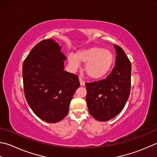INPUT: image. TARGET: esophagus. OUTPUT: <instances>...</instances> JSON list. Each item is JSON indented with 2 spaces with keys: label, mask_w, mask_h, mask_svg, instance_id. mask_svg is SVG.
<instances>
[{
  "label": "esophagus",
  "mask_w": 157,
  "mask_h": 157,
  "mask_svg": "<svg viewBox=\"0 0 157 157\" xmlns=\"http://www.w3.org/2000/svg\"><path fill=\"white\" fill-rule=\"evenodd\" d=\"M79 83H80L81 86H84L85 85V82L84 80H83L82 78H79Z\"/></svg>",
  "instance_id": "esophagus-1"
}]
</instances>
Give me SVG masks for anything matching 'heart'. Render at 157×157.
Segmentation results:
<instances>
[{"mask_svg": "<svg viewBox=\"0 0 157 157\" xmlns=\"http://www.w3.org/2000/svg\"><path fill=\"white\" fill-rule=\"evenodd\" d=\"M68 62L74 70L79 68L80 63H86L85 71L89 78L99 79L106 76L111 71L114 63V55L109 50L92 47L79 50L75 55L69 54Z\"/></svg>", "mask_w": 157, "mask_h": 157, "instance_id": "b5f03b06", "label": "heart"}]
</instances>
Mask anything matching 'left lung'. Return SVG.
Returning <instances> with one entry per match:
<instances>
[{"instance_id":"1","label":"left lung","mask_w":157,"mask_h":157,"mask_svg":"<svg viewBox=\"0 0 157 157\" xmlns=\"http://www.w3.org/2000/svg\"><path fill=\"white\" fill-rule=\"evenodd\" d=\"M116 50V65L105 79L86 83L89 113L99 121H107L121 113L131 90V64L124 51L118 45Z\"/></svg>"}]
</instances>
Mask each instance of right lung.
I'll return each instance as SVG.
<instances>
[{
  "label": "right lung",
  "mask_w": 157,
  "mask_h": 157,
  "mask_svg": "<svg viewBox=\"0 0 157 157\" xmlns=\"http://www.w3.org/2000/svg\"><path fill=\"white\" fill-rule=\"evenodd\" d=\"M54 39L40 41L24 60V94L33 112L49 123L63 120L69 112L73 94L79 86L78 75L64 70L66 57Z\"/></svg>",
  "instance_id": "obj_1"
}]
</instances>
